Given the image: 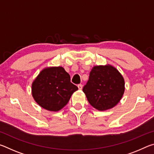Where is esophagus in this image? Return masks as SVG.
Here are the masks:
<instances>
[{"label": "esophagus", "instance_id": "34e87169", "mask_svg": "<svg viewBox=\"0 0 154 154\" xmlns=\"http://www.w3.org/2000/svg\"><path fill=\"white\" fill-rule=\"evenodd\" d=\"M78 88H79V90H82L83 88V85L82 84H79L78 85Z\"/></svg>", "mask_w": 154, "mask_h": 154}]
</instances>
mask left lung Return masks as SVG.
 <instances>
[{"mask_svg":"<svg viewBox=\"0 0 154 154\" xmlns=\"http://www.w3.org/2000/svg\"><path fill=\"white\" fill-rule=\"evenodd\" d=\"M124 85V77L116 68L109 64L100 65L92 68L83 92L93 107L105 111L113 108L120 101Z\"/></svg>","mask_w":154,"mask_h":154,"instance_id":"1","label":"left lung"}]
</instances>
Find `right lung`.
<instances>
[{"instance_id":"1","label":"right lung","mask_w":154,"mask_h":154,"mask_svg":"<svg viewBox=\"0 0 154 154\" xmlns=\"http://www.w3.org/2000/svg\"><path fill=\"white\" fill-rule=\"evenodd\" d=\"M77 90L71 82L69 74L62 66L45 68L32 84L35 100L41 107L50 111L62 109Z\"/></svg>"}]
</instances>
